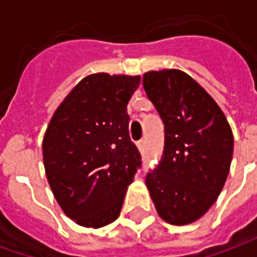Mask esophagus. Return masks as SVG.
Instances as JSON below:
<instances>
[{
    "label": "esophagus",
    "mask_w": 257,
    "mask_h": 257,
    "mask_svg": "<svg viewBox=\"0 0 257 257\" xmlns=\"http://www.w3.org/2000/svg\"><path fill=\"white\" fill-rule=\"evenodd\" d=\"M136 146H138V149H139V151L143 154L145 153V147H146V142L143 139H140L139 142H136Z\"/></svg>",
    "instance_id": "obj_1"
}]
</instances>
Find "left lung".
Wrapping results in <instances>:
<instances>
[{"mask_svg":"<svg viewBox=\"0 0 257 257\" xmlns=\"http://www.w3.org/2000/svg\"><path fill=\"white\" fill-rule=\"evenodd\" d=\"M143 86L164 122L165 143L146 186L169 224L198 220L215 204L227 175L234 138L226 115L206 90L180 70L149 71Z\"/></svg>","mask_w":257,"mask_h":257,"instance_id":"1","label":"left lung"}]
</instances>
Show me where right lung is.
I'll return each instance as SVG.
<instances>
[{
    "label": "right lung",
    "instance_id": "1",
    "mask_svg": "<svg viewBox=\"0 0 257 257\" xmlns=\"http://www.w3.org/2000/svg\"><path fill=\"white\" fill-rule=\"evenodd\" d=\"M140 75L90 74L53 114L42 142L48 182L77 224L99 228L117 219L142 164L129 138L126 106Z\"/></svg>",
    "mask_w": 257,
    "mask_h": 257
}]
</instances>
